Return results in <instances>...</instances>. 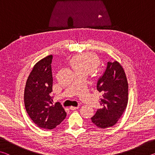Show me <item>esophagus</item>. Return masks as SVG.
Masks as SVG:
<instances>
[{
    "instance_id": "34e87169",
    "label": "esophagus",
    "mask_w": 155,
    "mask_h": 155,
    "mask_svg": "<svg viewBox=\"0 0 155 155\" xmlns=\"http://www.w3.org/2000/svg\"><path fill=\"white\" fill-rule=\"evenodd\" d=\"M79 108V107H70V109H71V110H76V109H78Z\"/></svg>"
}]
</instances>
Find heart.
<instances>
[{"instance_id": "1", "label": "heart", "mask_w": 155, "mask_h": 155, "mask_svg": "<svg viewBox=\"0 0 155 155\" xmlns=\"http://www.w3.org/2000/svg\"><path fill=\"white\" fill-rule=\"evenodd\" d=\"M75 72H84L90 74L99 65V60L96 54L91 52H84L77 54L70 60Z\"/></svg>"}]
</instances>
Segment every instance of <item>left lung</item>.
I'll return each mask as SVG.
<instances>
[{
  "label": "left lung",
  "instance_id": "obj_1",
  "mask_svg": "<svg viewBox=\"0 0 155 155\" xmlns=\"http://www.w3.org/2000/svg\"><path fill=\"white\" fill-rule=\"evenodd\" d=\"M96 87L103 94L100 99L103 107L91 117V122L101 128L111 127L118 121L128 104V81L122 65L115 61L107 62Z\"/></svg>",
  "mask_w": 155,
  "mask_h": 155
}]
</instances>
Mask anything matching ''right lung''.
Listing matches in <instances>:
<instances>
[{
	"label": "right lung",
	"instance_id": "right-lung-1",
	"mask_svg": "<svg viewBox=\"0 0 155 155\" xmlns=\"http://www.w3.org/2000/svg\"><path fill=\"white\" fill-rule=\"evenodd\" d=\"M52 55L41 59L34 65L25 89V109L38 127L53 129L66 117V112L59 103L52 104Z\"/></svg>",
	"mask_w": 155,
	"mask_h": 155
}]
</instances>
